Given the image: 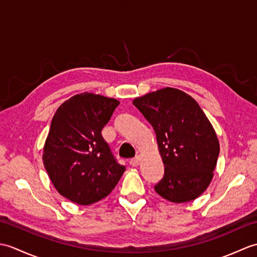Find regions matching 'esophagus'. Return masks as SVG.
<instances>
[{
  "label": "esophagus",
  "instance_id": "1",
  "mask_svg": "<svg viewBox=\"0 0 257 257\" xmlns=\"http://www.w3.org/2000/svg\"><path fill=\"white\" fill-rule=\"evenodd\" d=\"M139 162H140V157H139V156L134 158V159H132V160L129 161L130 166H133V167H137V166L139 165Z\"/></svg>",
  "mask_w": 257,
  "mask_h": 257
}]
</instances>
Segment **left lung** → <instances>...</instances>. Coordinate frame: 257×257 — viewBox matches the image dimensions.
I'll return each mask as SVG.
<instances>
[{"label":"left lung","mask_w":257,"mask_h":257,"mask_svg":"<svg viewBox=\"0 0 257 257\" xmlns=\"http://www.w3.org/2000/svg\"><path fill=\"white\" fill-rule=\"evenodd\" d=\"M133 103L154 128L165 165L156 192L174 203L198 198L209 187L220 154L216 134L199 103L170 87Z\"/></svg>","instance_id":"1"}]
</instances>
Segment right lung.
<instances>
[{
	"instance_id": "1",
	"label": "right lung",
	"mask_w": 257,
	"mask_h": 257,
	"mask_svg": "<svg viewBox=\"0 0 257 257\" xmlns=\"http://www.w3.org/2000/svg\"><path fill=\"white\" fill-rule=\"evenodd\" d=\"M119 101L91 92L75 95L54 114L43 162L64 198L89 205L111 192L125 168L101 136Z\"/></svg>"
}]
</instances>
